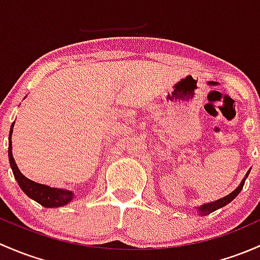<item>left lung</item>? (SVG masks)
<instances>
[{"mask_svg": "<svg viewBox=\"0 0 260 260\" xmlns=\"http://www.w3.org/2000/svg\"><path fill=\"white\" fill-rule=\"evenodd\" d=\"M249 173H250V169L248 170L247 174H245V176H244V178H243L242 183H240L239 185H238V188L235 189V190H233V191L230 192V194L226 195V197L221 198V199L215 200V202L205 203V204H203V205H200V207L195 208V209L198 210V213H199L200 215H208V214L213 213V211L220 209V208L225 207L226 204H229V203L232 202V200H234L235 198H237V195L239 194L240 191H242L243 186H244V183H245V179L248 178V175H249Z\"/></svg>", "mask_w": 260, "mask_h": 260, "instance_id": "8db88e82", "label": "left lung"}]
</instances>
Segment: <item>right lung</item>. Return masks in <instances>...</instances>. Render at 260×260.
<instances>
[{"label":"right lung","instance_id":"add662e5","mask_svg":"<svg viewBox=\"0 0 260 260\" xmlns=\"http://www.w3.org/2000/svg\"><path fill=\"white\" fill-rule=\"evenodd\" d=\"M13 125H15V122H12V125H11L9 136V160L16 181L18 183L20 188L22 189V191L28 198H31L32 200H35V202H37L45 208H58L71 203L72 199L75 198L74 192L71 190L51 188V186L45 185V184H40L36 183V181L30 180V179H27L21 173L12 155V141H11V138H12Z\"/></svg>","mask_w":260,"mask_h":260}]
</instances>
